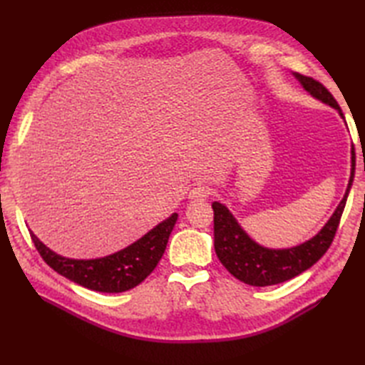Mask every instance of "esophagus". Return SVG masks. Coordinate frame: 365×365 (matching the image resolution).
<instances>
[{
    "mask_svg": "<svg viewBox=\"0 0 365 365\" xmlns=\"http://www.w3.org/2000/svg\"><path fill=\"white\" fill-rule=\"evenodd\" d=\"M208 196H210V189L207 185H196L189 193V197L193 201H205Z\"/></svg>",
    "mask_w": 365,
    "mask_h": 365,
    "instance_id": "1",
    "label": "esophagus"
}]
</instances>
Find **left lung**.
<instances>
[{
  "mask_svg": "<svg viewBox=\"0 0 365 365\" xmlns=\"http://www.w3.org/2000/svg\"><path fill=\"white\" fill-rule=\"evenodd\" d=\"M295 77L302 82L306 91L319 98L322 102L334 106L338 109L341 117H344L338 102L323 83L298 73H295ZM353 176H355V157L351 158V175L347 192L332 217L329 219V222L315 237L289 250H268L257 245L239 227L227 207L219 202H213L215 251L217 259L231 275L251 286H272L297 277L298 274L309 269L314 263L322 259L334 242L347 202Z\"/></svg>",
  "mask_w": 365,
  "mask_h": 365,
  "instance_id": "8db88e82",
  "label": "left lung"
}]
</instances>
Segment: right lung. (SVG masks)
Segmentation results:
<instances>
[{"label":"right lung","mask_w":365,"mask_h":365,"mask_svg":"<svg viewBox=\"0 0 365 365\" xmlns=\"http://www.w3.org/2000/svg\"><path fill=\"white\" fill-rule=\"evenodd\" d=\"M176 219L178 215L173 213L128 248L94 260L62 257L48 250L35 235L30 233V236L43 262L58 274L91 291L114 294L132 289L155 269Z\"/></svg>","instance_id":"1"}]
</instances>
